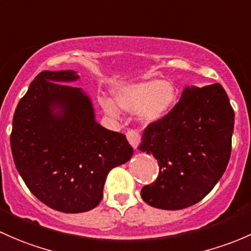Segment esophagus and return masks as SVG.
<instances>
[{
    "label": "esophagus",
    "instance_id": "esophagus-1",
    "mask_svg": "<svg viewBox=\"0 0 251 251\" xmlns=\"http://www.w3.org/2000/svg\"><path fill=\"white\" fill-rule=\"evenodd\" d=\"M126 139H128V143L130 144V146L133 147L134 150H138L139 145L141 143V134L139 131L134 130V129H129L126 131Z\"/></svg>",
    "mask_w": 251,
    "mask_h": 251
}]
</instances>
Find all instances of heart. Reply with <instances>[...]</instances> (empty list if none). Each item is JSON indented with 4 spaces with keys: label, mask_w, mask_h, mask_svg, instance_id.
Returning <instances> with one entry per match:
<instances>
[{
    "label": "heart",
    "mask_w": 251,
    "mask_h": 251,
    "mask_svg": "<svg viewBox=\"0 0 251 251\" xmlns=\"http://www.w3.org/2000/svg\"><path fill=\"white\" fill-rule=\"evenodd\" d=\"M115 100L123 110L134 112L144 123H153L164 118L177 100V90L169 81L149 79L120 88ZM102 110L110 116L117 115V107L110 99L100 100Z\"/></svg>",
    "instance_id": "1"
}]
</instances>
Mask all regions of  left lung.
I'll return each instance as SVG.
<instances>
[{
  "label": "left lung",
  "mask_w": 251,
  "mask_h": 251,
  "mask_svg": "<svg viewBox=\"0 0 251 251\" xmlns=\"http://www.w3.org/2000/svg\"><path fill=\"white\" fill-rule=\"evenodd\" d=\"M234 111L220 83L186 87L169 113L145 128L139 149L159 165L156 181L141 188L149 205L167 210L202 201L231 157Z\"/></svg>",
  "instance_id": "1"
}]
</instances>
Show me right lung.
<instances>
[{"label": "right lung", "instance_id": "obj_1", "mask_svg": "<svg viewBox=\"0 0 251 251\" xmlns=\"http://www.w3.org/2000/svg\"><path fill=\"white\" fill-rule=\"evenodd\" d=\"M77 78L71 70L38 74L15 108L10 133L13 159L27 188L63 213L95 208L108 172L133 156L125 134L100 126L89 98L66 84Z\"/></svg>", "mask_w": 251, "mask_h": 251}]
</instances>
